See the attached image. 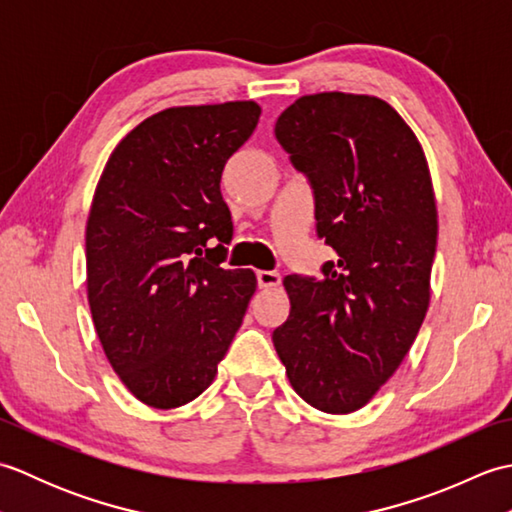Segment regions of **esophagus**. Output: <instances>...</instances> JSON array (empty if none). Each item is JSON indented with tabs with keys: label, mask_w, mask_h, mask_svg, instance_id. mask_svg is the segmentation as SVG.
I'll return each instance as SVG.
<instances>
[{
	"label": "esophagus",
	"mask_w": 512,
	"mask_h": 512,
	"mask_svg": "<svg viewBox=\"0 0 512 512\" xmlns=\"http://www.w3.org/2000/svg\"><path fill=\"white\" fill-rule=\"evenodd\" d=\"M259 288H277L281 284V275L277 270H257Z\"/></svg>",
	"instance_id": "obj_1"
}]
</instances>
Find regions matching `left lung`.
Returning <instances> with one entry per match:
<instances>
[{
	"label": "left lung",
	"instance_id": "obj_1",
	"mask_svg": "<svg viewBox=\"0 0 512 512\" xmlns=\"http://www.w3.org/2000/svg\"><path fill=\"white\" fill-rule=\"evenodd\" d=\"M275 138L339 257L319 279H284L290 314L273 343L308 405L350 413L396 372L429 308L438 211L427 158L394 107L363 94L301 96Z\"/></svg>",
	"mask_w": 512,
	"mask_h": 512
}]
</instances>
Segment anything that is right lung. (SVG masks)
Returning a JSON list of instances; mask_svg holds the SVG:
<instances>
[{
	"mask_svg": "<svg viewBox=\"0 0 512 512\" xmlns=\"http://www.w3.org/2000/svg\"><path fill=\"white\" fill-rule=\"evenodd\" d=\"M259 114L253 101L162 110L118 143L96 187L85 231L94 328L149 407L187 405L213 383L257 288L253 270L222 268L233 224L220 180Z\"/></svg>",
	"mask_w": 512,
	"mask_h": 512,
	"instance_id": "add662e5",
	"label": "right lung"
}]
</instances>
